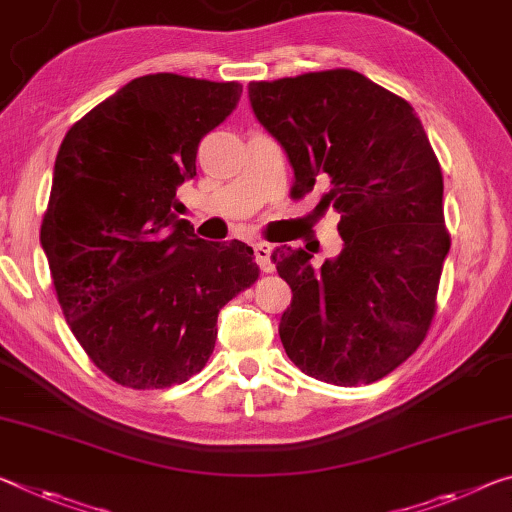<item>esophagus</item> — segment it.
<instances>
[{"instance_id":"34e87169","label":"esophagus","mask_w":512,"mask_h":512,"mask_svg":"<svg viewBox=\"0 0 512 512\" xmlns=\"http://www.w3.org/2000/svg\"><path fill=\"white\" fill-rule=\"evenodd\" d=\"M253 250H255V262L259 264V269H262L264 273H271L275 269V264H273V259H271L273 248L269 246V243L259 241V243H255Z\"/></svg>"}]
</instances>
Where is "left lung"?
Instances as JSON below:
<instances>
[{"label":"left lung","instance_id":"8db88e82","mask_svg":"<svg viewBox=\"0 0 512 512\" xmlns=\"http://www.w3.org/2000/svg\"><path fill=\"white\" fill-rule=\"evenodd\" d=\"M250 107L294 168V196L323 182L344 248L321 269L303 248H275L291 287L280 339L307 376L373 383L424 342L449 255L442 170L415 109L360 72L250 81Z\"/></svg>","mask_w":512,"mask_h":512}]
</instances>
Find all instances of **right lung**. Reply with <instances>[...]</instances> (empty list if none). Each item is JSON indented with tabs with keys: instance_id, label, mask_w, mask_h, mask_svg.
<instances>
[{
	"instance_id": "obj_1",
	"label": "right lung",
	"mask_w": 512,
	"mask_h": 512,
	"mask_svg": "<svg viewBox=\"0 0 512 512\" xmlns=\"http://www.w3.org/2000/svg\"><path fill=\"white\" fill-rule=\"evenodd\" d=\"M237 81L132 79L68 129L40 243L88 358L118 385L164 389L205 367L221 307L259 275L243 241L198 239L177 216L198 143L230 116Z\"/></svg>"
}]
</instances>
